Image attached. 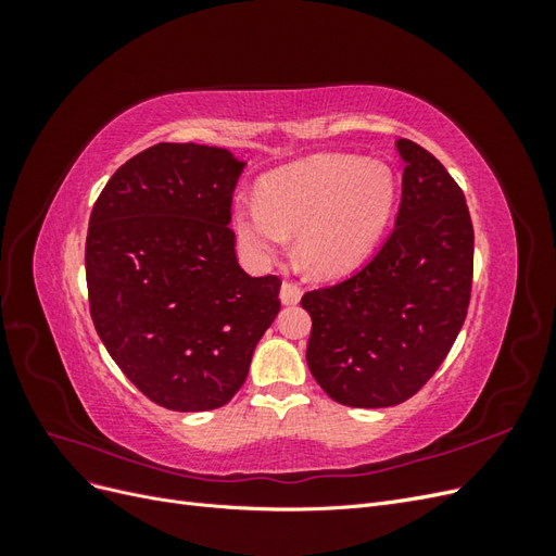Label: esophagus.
Masks as SVG:
<instances>
[{
  "label": "esophagus",
  "instance_id": "1",
  "mask_svg": "<svg viewBox=\"0 0 556 556\" xmlns=\"http://www.w3.org/2000/svg\"><path fill=\"white\" fill-rule=\"evenodd\" d=\"M301 294H304V290H301L296 282H292V280H285V282H282V288H280V301H282L285 306L299 304Z\"/></svg>",
  "mask_w": 556,
  "mask_h": 556
}]
</instances>
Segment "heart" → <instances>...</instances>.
I'll use <instances>...</instances> for the list:
<instances>
[{
  "label": "heart",
  "mask_w": 556,
  "mask_h": 556,
  "mask_svg": "<svg viewBox=\"0 0 556 556\" xmlns=\"http://www.w3.org/2000/svg\"><path fill=\"white\" fill-rule=\"evenodd\" d=\"M396 201L390 166L323 153L268 174L260 201L241 199L233 225L255 260H271L296 233V257L313 276L336 278L378 245Z\"/></svg>",
  "instance_id": "b5f03b06"
}]
</instances>
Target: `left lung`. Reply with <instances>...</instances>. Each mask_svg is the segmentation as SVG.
<instances>
[{
  "label": "left lung",
  "mask_w": 556,
  "mask_h": 556,
  "mask_svg": "<svg viewBox=\"0 0 556 556\" xmlns=\"http://www.w3.org/2000/svg\"><path fill=\"white\" fill-rule=\"evenodd\" d=\"M396 148L406 166L394 231L357 274L301 296L311 374L350 408L396 406L422 390L457 341L473 285L462 188L422 146Z\"/></svg>",
  "instance_id": "1"
}]
</instances>
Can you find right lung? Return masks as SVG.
I'll use <instances>...</instances> for the list:
<instances>
[{
	"mask_svg": "<svg viewBox=\"0 0 556 556\" xmlns=\"http://www.w3.org/2000/svg\"><path fill=\"white\" fill-rule=\"evenodd\" d=\"M243 166L225 148L157 143L127 160L92 206L94 329L162 408L225 406L280 311V278L248 276L233 250L231 194Z\"/></svg>",
	"mask_w": 556,
	"mask_h": 556,
	"instance_id": "add662e5",
	"label": "right lung"
}]
</instances>
